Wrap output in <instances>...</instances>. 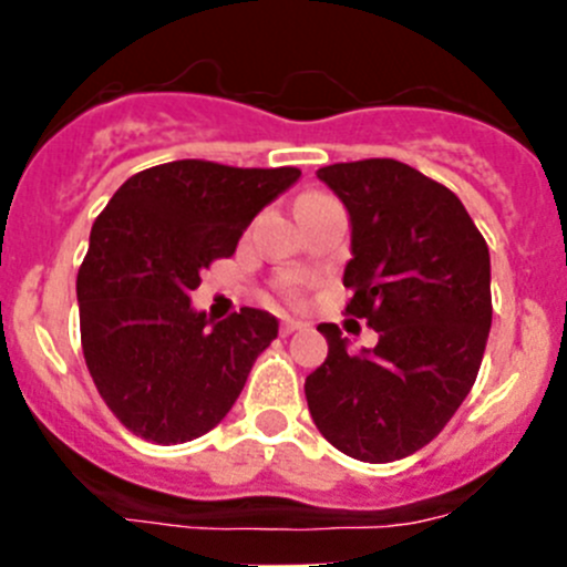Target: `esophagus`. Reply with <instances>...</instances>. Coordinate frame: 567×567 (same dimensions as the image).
<instances>
[{
    "label": "esophagus",
    "instance_id": "obj_1",
    "mask_svg": "<svg viewBox=\"0 0 567 567\" xmlns=\"http://www.w3.org/2000/svg\"><path fill=\"white\" fill-rule=\"evenodd\" d=\"M300 329H307V323H300V320H289V318H284V320H280L278 332H280V338H289V334L300 332Z\"/></svg>",
    "mask_w": 567,
    "mask_h": 567
}]
</instances>
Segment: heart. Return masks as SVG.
Masks as SVG:
<instances>
[{
    "instance_id": "obj_1",
    "label": "heart",
    "mask_w": 567,
    "mask_h": 567,
    "mask_svg": "<svg viewBox=\"0 0 567 567\" xmlns=\"http://www.w3.org/2000/svg\"><path fill=\"white\" fill-rule=\"evenodd\" d=\"M284 295H287L289 300H298L300 298V292H298V287H295V284H287V287H284Z\"/></svg>"
}]
</instances>
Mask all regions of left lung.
I'll use <instances>...</instances> for the list:
<instances>
[{
	"instance_id": "obj_1",
	"label": "left lung",
	"mask_w": 567,
	"mask_h": 567,
	"mask_svg": "<svg viewBox=\"0 0 567 567\" xmlns=\"http://www.w3.org/2000/svg\"><path fill=\"white\" fill-rule=\"evenodd\" d=\"M320 182L352 218L343 287L349 318L378 346L329 354L303 383L318 432L363 463H392L432 443L477 380L491 329L488 244L449 187L394 158L329 164Z\"/></svg>"
}]
</instances>
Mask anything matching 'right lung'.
I'll return each mask as SVG.
<instances>
[{"label": "right lung", "instance_id": "obj_1", "mask_svg": "<svg viewBox=\"0 0 567 567\" xmlns=\"http://www.w3.org/2000/svg\"><path fill=\"white\" fill-rule=\"evenodd\" d=\"M298 175L184 158L130 175L96 218L76 278L82 352L135 437L173 445L207 434L278 338V320L249 307L209 327L189 292Z\"/></svg>", "mask_w": 567, "mask_h": 567}]
</instances>
